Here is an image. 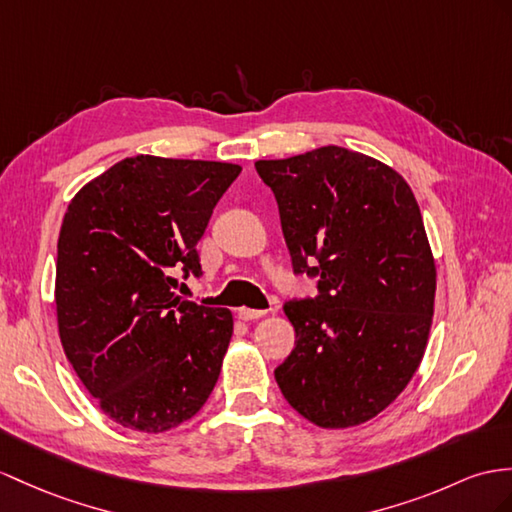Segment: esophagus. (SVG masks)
Returning a JSON list of instances; mask_svg holds the SVG:
<instances>
[{
	"instance_id": "1",
	"label": "esophagus",
	"mask_w": 512,
	"mask_h": 512,
	"mask_svg": "<svg viewBox=\"0 0 512 512\" xmlns=\"http://www.w3.org/2000/svg\"><path fill=\"white\" fill-rule=\"evenodd\" d=\"M236 315H239L243 321H252V319H260L263 315H267V310H256V308H239L236 310Z\"/></svg>"
}]
</instances>
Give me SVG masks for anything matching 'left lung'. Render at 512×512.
<instances>
[{"mask_svg":"<svg viewBox=\"0 0 512 512\" xmlns=\"http://www.w3.org/2000/svg\"><path fill=\"white\" fill-rule=\"evenodd\" d=\"M256 171L293 273L317 278L315 297L282 306L295 347L273 376L308 421L358 426L406 389L428 343L436 269L419 204L400 173L336 145Z\"/></svg>","mask_w":512,"mask_h":512,"instance_id":"1","label":"left lung"}]
</instances>
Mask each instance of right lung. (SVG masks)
Returning <instances> with one entry per match:
<instances>
[{
  "instance_id": "right-lung-1",
  "label": "right lung",
  "mask_w": 512,
  "mask_h": 512,
  "mask_svg": "<svg viewBox=\"0 0 512 512\" xmlns=\"http://www.w3.org/2000/svg\"><path fill=\"white\" fill-rule=\"evenodd\" d=\"M239 173L230 162L141 154L71 199L56 258L60 341L123 428H176L215 389L232 313L173 289L176 276L202 278L197 241Z\"/></svg>"
}]
</instances>
